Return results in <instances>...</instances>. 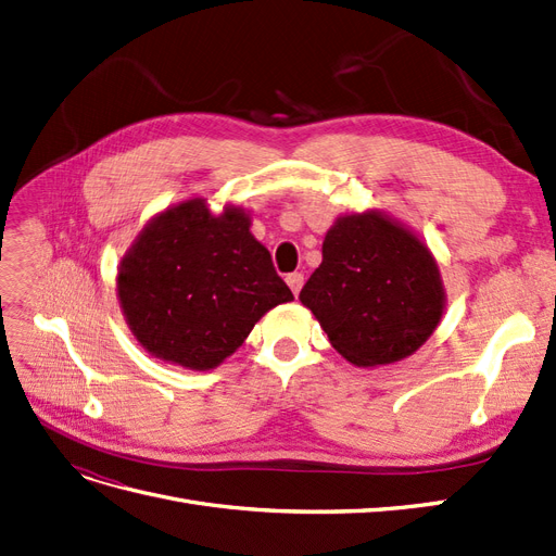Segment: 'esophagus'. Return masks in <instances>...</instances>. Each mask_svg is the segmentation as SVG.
Instances as JSON below:
<instances>
[{"label":"esophagus","mask_w":556,"mask_h":556,"mask_svg":"<svg viewBox=\"0 0 556 556\" xmlns=\"http://www.w3.org/2000/svg\"><path fill=\"white\" fill-rule=\"evenodd\" d=\"M285 280H288V285H290V290L294 292V296H299L301 288H304V276H301V274H290Z\"/></svg>","instance_id":"1"}]
</instances>
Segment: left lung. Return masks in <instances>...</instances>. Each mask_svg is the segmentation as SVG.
Wrapping results in <instances>:
<instances>
[{
	"mask_svg": "<svg viewBox=\"0 0 556 556\" xmlns=\"http://www.w3.org/2000/svg\"><path fill=\"white\" fill-rule=\"evenodd\" d=\"M301 304L355 366H384L427 343L445 311L439 264L422 239L380 211L341 215Z\"/></svg>",
	"mask_w": 556,
	"mask_h": 556,
	"instance_id": "8db88e82",
	"label": "left lung"
}]
</instances>
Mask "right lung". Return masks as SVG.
<instances>
[{
	"label": "right lung",
	"instance_id": "obj_1",
	"mask_svg": "<svg viewBox=\"0 0 556 556\" xmlns=\"http://www.w3.org/2000/svg\"><path fill=\"white\" fill-rule=\"evenodd\" d=\"M127 327L150 355L211 371L243 345L268 311L292 301L250 215L208 211L194 197L157 213L117 266Z\"/></svg>",
	"mask_w": 556,
	"mask_h": 556
}]
</instances>
